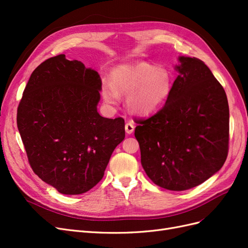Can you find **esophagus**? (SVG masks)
Listing matches in <instances>:
<instances>
[{"label":"esophagus","instance_id":"obj_1","mask_svg":"<svg viewBox=\"0 0 248 248\" xmlns=\"http://www.w3.org/2000/svg\"><path fill=\"white\" fill-rule=\"evenodd\" d=\"M125 131L127 134H131L134 131V125L131 122H127L125 124Z\"/></svg>","mask_w":248,"mask_h":248}]
</instances>
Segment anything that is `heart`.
Segmentation results:
<instances>
[{"instance_id": "obj_1", "label": "heart", "mask_w": 248, "mask_h": 248, "mask_svg": "<svg viewBox=\"0 0 248 248\" xmlns=\"http://www.w3.org/2000/svg\"><path fill=\"white\" fill-rule=\"evenodd\" d=\"M172 88L174 79L167 68L142 62L115 67L109 73V81H102L101 95L108 106H116L121 95H125L128 110L146 117L166 106Z\"/></svg>"}]
</instances>
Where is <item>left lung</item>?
<instances>
[{"label": "left lung", "mask_w": 248, "mask_h": 248, "mask_svg": "<svg viewBox=\"0 0 248 248\" xmlns=\"http://www.w3.org/2000/svg\"><path fill=\"white\" fill-rule=\"evenodd\" d=\"M178 77L157 114L138 120L136 136L148 177L162 188L190 189L218 171L228 156L226 92L197 58L178 57Z\"/></svg>", "instance_id": "1"}]
</instances>
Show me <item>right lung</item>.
Wrapping results in <instances>:
<instances>
[{
	"instance_id": "right-lung-1",
	"label": "right lung",
	"mask_w": 248,
	"mask_h": 248,
	"mask_svg": "<svg viewBox=\"0 0 248 248\" xmlns=\"http://www.w3.org/2000/svg\"><path fill=\"white\" fill-rule=\"evenodd\" d=\"M101 84L96 70L59 55L37 67L22 94L17 128L29 162L60 193L93 188L125 138L122 118L97 110Z\"/></svg>"
}]
</instances>
